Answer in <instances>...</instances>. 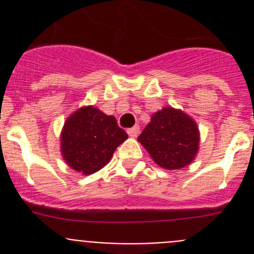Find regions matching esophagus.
Here are the masks:
<instances>
[{
  "instance_id": "esophagus-1",
  "label": "esophagus",
  "mask_w": 254,
  "mask_h": 254,
  "mask_svg": "<svg viewBox=\"0 0 254 254\" xmlns=\"http://www.w3.org/2000/svg\"><path fill=\"white\" fill-rule=\"evenodd\" d=\"M127 133H128L131 137H137L138 133H140V126H133L132 128H128Z\"/></svg>"
}]
</instances>
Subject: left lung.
<instances>
[{"label":"left lung","instance_id":"obj_1","mask_svg":"<svg viewBox=\"0 0 254 254\" xmlns=\"http://www.w3.org/2000/svg\"><path fill=\"white\" fill-rule=\"evenodd\" d=\"M137 140L158 165L174 170L192 163L198 151L199 133L190 117L167 107L152 114Z\"/></svg>","mask_w":254,"mask_h":254}]
</instances>
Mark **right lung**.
<instances>
[{
    "mask_svg": "<svg viewBox=\"0 0 254 254\" xmlns=\"http://www.w3.org/2000/svg\"><path fill=\"white\" fill-rule=\"evenodd\" d=\"M127 133L113 116L98 108L84 107L66 121L61 134V152L69 167L82 174H93L105 167Z\"/></svg>",
    "mask_w": 254,
    "mask_h": 254,
    "instance_id": "add662e5",
    "label": "right lung"
}]
</instances>
